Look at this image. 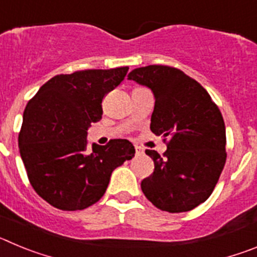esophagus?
<instances>
[{"label": "esophagus", "mask_w": 257, "mask_h": 257, "mask_svg": "<svg viewBox=\"0 0 257 257\" xmlns=\"http://www.w3.org/2000/svg\"><path fill=\"white\" fill-rule=\"evenodd\" d=\"M135 152H136V154H142L143 153V149L140 148L139 145H135Z\"/></svg>", "instance_id": "34e87169"}]
</instances>
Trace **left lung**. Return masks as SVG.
<instances>
[{
	"label": "left lung",
	"instance_id": "obj_1",
	"mask_svg": "<svg viewBox=\"0 0 257 257\" xmlns=\"http://www.w3.org/2000/svg\"><path fill=\"white\" fill-rule=\"evenodd\" d=\"M127 79L151 88L156 100L151 130L170 136L163 157L145 151L154 171L142 181L143 193L162 211L193 210L211 196L225 165V124L219 108L205 88L176 68H136Z\"/></svg>",
	"mask_w": 257,
	"mask_h": 257
}]
</instances>
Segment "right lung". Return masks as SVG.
I'll return each instance as SVG.
<instances>
[{
  "instance_id": "1",
  "label": "right lung",
  "mask_w": 257,
  "mask_h": 257,
  "mask_svg": "<svg viewBox=\"0 0 257 257\" xmlns=\"http://www.w3.org/2000/svg\"><path fill=\"white\" fill-rule=\"evenodd\" d=\"M127 67L79 70L52 77L28 101L19 151L33 189L50 205L83 210L104 196L112 172L131 160L128 140L92 144L87 130L103 115L101 101L123 81Z\"/></svg>"
}]
</instances>
